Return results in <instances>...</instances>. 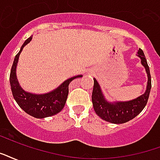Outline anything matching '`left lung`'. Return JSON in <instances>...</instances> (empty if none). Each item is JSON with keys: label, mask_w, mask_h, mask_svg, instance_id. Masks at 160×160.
Listing matches in <instances>:
<instances>
[{"label": "left lung", "mask_w": 160, "mask_h": 160, "mask_svg": "<svg viewBox=\"0 0 160 160\" xmlns=\"http://www.w3.org/2000/svg\"><path fill=\"white\" fill-rule=\"evenodd\" d=\"M137 56L141 59V64L144 67L148 76V82L146 91L142 95L135 99L126 102H109L106 99L102 88L96 79L94 78V87L92 91V103L95 112L102 120L107 121L114 124L125 123L137 117L148 102V96L151 90V76L149 67L142 50H138Z\"/></svg>", "instance_id": "8db88e82"}]
</instances>
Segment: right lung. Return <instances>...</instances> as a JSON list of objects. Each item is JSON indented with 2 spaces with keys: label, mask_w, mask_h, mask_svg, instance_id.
Masks as SVG:
<instances>
[{
  "label": "right lung",
  "mask_w": 160,
  "mask_h": 160,
  "mask_svg": "<svg viewBox=\"0 0 160 160\" xmlns=\"http://www.w3.org/2000/svg\"><path fill=\"white\" fill-rule=\"evenodd\" d=\"M32 36L28 38L21 47L16 55L10 74V84L14 99L22 109L35 118H45L58 113L64 108L69 94V85L72 80L82 77L75 75L64 80L60 85L52 91L44 94H34L24 91L21 87L17 77V66L23 48L31 42Z\"/></svg>",
  "instance_id": "obj_1"
}]
</instances>
